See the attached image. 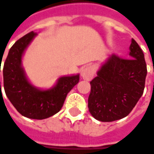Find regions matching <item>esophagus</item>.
Returning a JSON list of instances; mask_svg holds the SVG:
<instances>
[{
  "label": "esophagus",
  "mask_w": 154,
  "mask_h": 154,
  "mask_svg": "<svg viewBox=\"0 0 154 154\" xmlns=\"http://www.w3.org/2000/svg\"><path fill=\"white\" fill-rule=\"evenodd\" d=\"M94 73L95 71L94 69V67L92 66H87V67H84L82 70H81V77L86 80V81H90L93 79V77L94 76Z\"/></svg>",
  "instance_id": "obj_1"
}]
</instances>
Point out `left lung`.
Listing matches in <instances>:
<instances>
[{
    "label": "left lung",
    "instance_id": "8db88e82",
    "mask_svg": "<svg viewBox=\"0 0 154 154\" xmlns=\"http://www.w3.org/2000/svg\"><path fill=\"white\" fill-rule=\"evenodd\" d=\"M129 49L130 59L112 54L90 82L89 112L100 121L126 117L142 96L147 73L144 54L134 39Z\"/></svg>",
    "mask_w": 154,
    "mask_h": 154
}]
</instances>
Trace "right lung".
I'll return each mask as SVG.
<instances>
[{"label": "right lung", "instance_id": "obj_1", "mask_svg": "<svg viewBox=\"0 0 154 154\" xmlns=\"http://www.w3.org/2000/svg\"><path fill=\"white\" fill-rule=\"evenodd\" d=\"M35 36V33L30 32L12 46L4 62L3 86L7 97L21 115L29 119H43L61 109L67 94L80 81V74L62 76L54 87L47 90L33 86L27 80L21 60Z\"/></svg>", "mask_w": 154, "mask_h": 154}]
</instances>
